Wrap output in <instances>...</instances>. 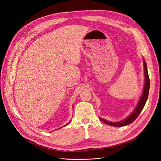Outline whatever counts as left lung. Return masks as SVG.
<instances>
[{"label":"left lung","mask_w":161,"mask_h":161,"mask_svg":"<svg viewBox=\"0 0 161 161\" xmlns=\"http://www.w3.org/2000/svg\"><path fill=\"white\" fill-rule=\"evenodd\" d=\"M143 62H144V77H145V81H144V90L142 92V94L137 103V105L135 107L134 111L131 113V114L125 119L122 120L119 122H112L107 121V119H103L99 118V119L105 123V124L111 125V126H114V127H123V126H125L129 124H130L131 123H133L139 116L140 113L141 111L144 108L145 104L147 101L148 95H149V85H150V82H149V75L147 73V65L145 60L143 58Z\"/></svg>","instance_id":"left-lung-1"}]
</instances>
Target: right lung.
I'll return each mask as SVG.
<instances>
[{
    "instance_id": "1",
    "label": "right lung",
    "mask_w": 161,
    "mask_h": 161,
    "mask_svg": "<svg viewBox=\"0 0 161 161\" xmlns=\"http://www.w3.org/2000/svg\"><path fill=\"white\" fill-rule=\"evenodd\" d=\"M69 123H70V121H69V123H68V124H66V125H64V126H66V125H68V124H69Z\"/></svg>"
}]
</instances>
